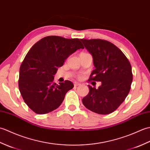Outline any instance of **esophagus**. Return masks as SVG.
Listing matches in <instances>:
<instances>
[{
	"label": "esophagus",
	"instance_id": "34e87169",
	"mask_svg": "<svg viewBox=\"0 0 150 150\" xmlns=\"http://www.w3.org/2000/svg\"><path fill=\"white\" fill-rule=\"evenodd\" d=\"M81 83H79V82H74V86H81Z\"/></svg>",
	"mask_w": 150,
	"mask_h": 150
}]
</instances>
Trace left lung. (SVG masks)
Returning a JSON list of instances; mask_svg holds the SVG:
<instances>
[{"mask_svg":"<svg viewBox=\"0 0 150 150\" xmlns=\"http://www.w3.org/2000/svg\"><path fill=\"white\" fill-rule=\"evenodd\" d=\"M93 57L95 69L90 79L102 82L96 89L88 85L89 93L82 98L93 112L110 114L128 96L133 81L132 66L125 55L113 44L102 39H81Z\"/></svg>","mask_w":150,"mask_h":150,"instance_id":"1","label":"left lung"}]
</instances>
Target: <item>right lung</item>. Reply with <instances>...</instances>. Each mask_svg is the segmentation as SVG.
Instances as JSON below:
<instances>
[{
  "label": "right lung",
  "mask_w": 150,
  "mask_h": 150,
  "mask_svg": "<svg viewBox=\"0 0 150 150\" xmlns=\"http://www.w3.org/2000/svg\"><path fill=\"white\" fill-rule=\"evenodd\" d=\"M81 48L84 46L79 39L48 36L28 52L19 71L18 88L25 103L35 113L46 114L56 110L74 87L69 81L57 84L54 75L65 60Z\"/></svg>",
  "instance_id": "right-lung-1"
}]
</instances>
